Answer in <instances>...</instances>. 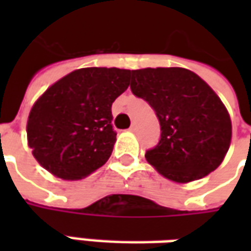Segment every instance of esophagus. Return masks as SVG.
Wrapping results in <instances>:
<instances>
[{
    "mask_svg": "<svg viewBox=\"0 0 251 251\" xmlns=\"http://www.w3.org/2000/svg\"><path fill=\"white\" fill-rule=\"evenodd\" d=\"M129 130H130V131H136L137 130V125H136V124H131V126H130V127H129Z\"/></svg>",
    "mask_w": 251,
    "mask_h": 251,
    "instance_id": "34e87169",
    "label": "esophagus"
}]
</instances>
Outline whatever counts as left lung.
I'll use <instances>...</instances> for the list:
<instances>
[{
  "mask_svg": "<svg viewBox=\"0 0 251 251\" xmlns=\"http://www.w3.org/2000/svg\"><path fill=\"white\" fill-rule=\"evenodd\" d=\"M130 88L160 122V141L145 153L158 174L189 183L221 165L231 142V120L201 77L180 67L142 68L131 71Z\"/></svg>",
  "mask_w": 251,
  "mask_h": 251,
  "instance_id": "1",
  "label": "left lung"
}]
</instances>
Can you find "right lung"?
Wrapping results in <instances>:
<instances>
[{
	"mask_svg": "<svg viewBox=\"0 0 251 251\" xmlns=\"http://www.w3.org/2000/svg\"><path fill=\"white\" fill-rule=\"evenodd\" d=\"M131 71L88 67L53 83L33 104L26 134L43 168L77 180L102 167L113 152L111 104L129 87Z\"/></svg>",
	"mask_w": 251,
	"mask_h": 251,
	"instance_id": "add662e5",
	"label": "right lung"
}]
</instances>
